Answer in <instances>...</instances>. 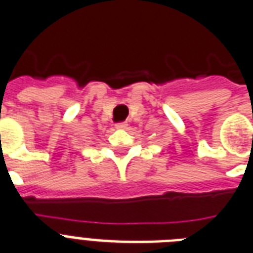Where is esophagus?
I'll use <instances>...</instances> for the list:
<instances>
[{"label":"esophagus","instance_id":"obj_1","mask_svg":"<svg viewBox=\"0 0 253 253\" xmlns=\"http://www.w3.org/2000/svg\"><path fill=\"white\" fill-rule=\"evenodd\" d=\"M126 123L125 122H122V123H116V124H115V126H116V128L118 129H124V128H126Z\"/></svg>","mask_w":253,"mask_h":253}]
</instances>
